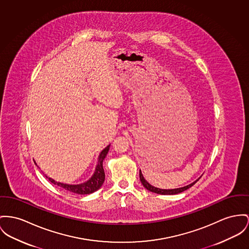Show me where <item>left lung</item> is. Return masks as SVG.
<instances>
[{"label":"left lung","instance_id":"left-lung-1","mask_svg":"<svg viewBox=\"0 0 249 249\" xmlns=\"http://www.w3.org/2000/svg\"><path fill=\"white\" fill-rule=\"evenodd\" d=\"M199 178L198 179H196V181H194V182L191 183V184H189V185H187V186L181 187V188L168 189V190H166V189H160V188H157V187L152 186L151 184H149V183L145 180V178H143V176H142V171L140 170V179H141L142 184L143 185V187H144L146 190L150 191V192L155 193V194H159V195H178V194H180V193H182L184 191L188 190L189 188H191L193 185H195L196 183L198 181Z\"/></svg>","mask_w":249,"mask_h":249}]
</instances>
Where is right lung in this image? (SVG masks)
Masks as SVG:
<instances>
[{
    "mask_svg": "<svg viewBox=\"0 0 249 249\" xmlns=\"http://www.w3.org/2000/svg\"><path fill=\"white\" fill-rule=\"evenodd\" d=\"M109 145H107L104 150H102V152L100 153L99 157H98V160H97V164L95 167V171L94 174L92 175V177L86 182L81 183V184H76V185H72V184H65V183L57 182L54 179L46 177L50 182L57 185L61 188H63L64 190H66L68 192L73 193V194H77V195H89L92 194L94 192H96L97 190H99L101 186L103 185V183L105 181V172H104V168H103V161L105 160V158L107 157L108 150H109Z\"/></svg>",
    "mask_w": 249,
    "mask_h": 249,
    "instance_id": "add662e5",
    "label": "right lung"
}]
</instances>
